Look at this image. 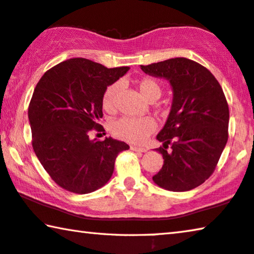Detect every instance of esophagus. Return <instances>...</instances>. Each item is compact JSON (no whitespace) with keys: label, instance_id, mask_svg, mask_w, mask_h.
Masks as SVG:
<instances>
[{"label":"esophagus","instance_id":"esophagus-1","mask_svg":"<svg viewBox=\"0 0 254 254\" xmlns=\"http://www.w3.org/2000/svg\"><path fill=\"white\" fill-rule=\"evenodd\" d=\"M131 150L133 151H138V152H146L147 149L146 148H142V147H136V146H131L130 147Z\"/></svg>","mask_w":254,"mask_h":254}]
</instances>
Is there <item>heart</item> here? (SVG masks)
<instances>
[{
    "instance_id": "obj_1",
    "label": "heart",
    "mask_w": 254,
    "mask_h": 254,
    "mask_svg": "<svg viewBox=\"0 0 254 254\" xmlns=\"http://www.w3.org/2000/svg\"><path fill=\"white\" fill-rule=\"evenodd\" d=\"M139 90L142 97L148 102H155L162 96L163 87L158 80L151 76H144L138 82ZM122 88L121 81H116L110 84L104 91L102 105L103 110L107 113H112L115 108V100ZM154 130V123L148 119H131L122 118L111 126V132L116 138L126 140L128 142L140 143L143 142L148 134Z\"/></svg>"
}]
</instances>
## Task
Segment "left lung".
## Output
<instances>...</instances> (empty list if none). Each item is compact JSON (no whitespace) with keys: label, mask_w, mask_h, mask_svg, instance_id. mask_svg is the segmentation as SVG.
Listing matches in <instances>:
<instances>
[{"label":"left lung","mask_w":254,"mask_h":254,"mask_svg":"<svg viewBox=\"0 0 254 254\" xmlns=\"http://www.w3.org/2000/svg\"><path fill=\"white\" fill-rule=\"evenodd\" d=\"M149 75L168 80L170 115L157 140L164 165L152 181L168 191L192 190L210 178L228 139L229 110L210 71L185 58L141 65Z\"/></svg>","instance_id":"8db88e82"}]
</instances>
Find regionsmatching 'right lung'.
I'll list each match as a JSON object with an SVG mask.
<instances>
[{
  "instance_id": "right-lung-1",
  "label": "right lung",
  "mask_w": 254,
  "mask_h": 254,
  "mask_svg": "<svg viewBox=\"0 0 254 254\" xmlns=\"http://www.w3.org/2000/svg\"><path fill=\"white\" fill-rule=\"evenodd\" d=\"M128 70L75 58L46 71L36 86L28 108L31 142L40 164L64 190L86 194L104 187L116 157L130 148L111 136L89 138L92 130L105 131L98 123L104 91Z\"/></svg>"
}]
</instances>
